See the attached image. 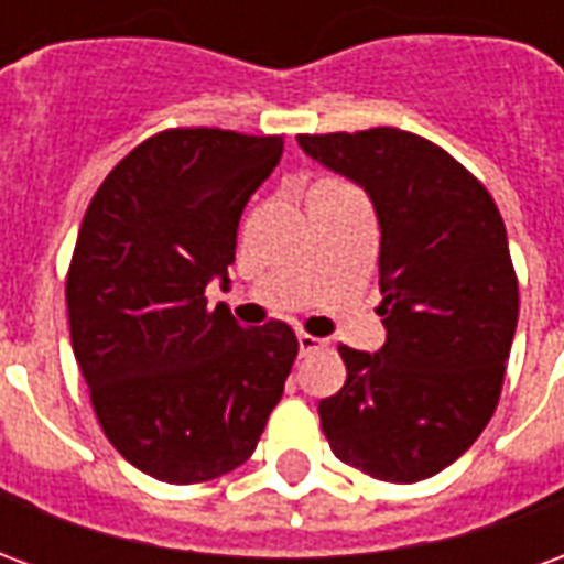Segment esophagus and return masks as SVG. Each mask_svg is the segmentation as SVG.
<instances>
[{
  "label": "esophagus",
  "mask_w": 564,
  "mask_h": 564,
  "mask_svg": "<svg viewBox=\"0 0 564 564\" xmlns=\"http://www.w3.org/2000/svg\"><path fill=\"white\" fill-rule=\"evenodd\" d=\"M319 347H323V341H319V338H314V335H307V332H302V335H299V354L302 356L317 354Z\"/></svg>",
  "instance_id": "34e87169"
}]
</instances>
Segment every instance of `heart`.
<instances>
[{
	"label": "heart",
	"mask_w": 564,
	"mask_h": 564,
	"mask_svg": "<svg viewBox=\"0 0 564 564\" xmlns=\"http://www.w3.org/2000/svg\"><path fill=\"white\" fill-rule=\"evenodd\" d=\"M326 184H329V181H326ZM317 186H319V184H317Z\"/></svg>",
	"instance_id": "1"
}]
</instances>
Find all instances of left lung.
I'll return each instance as SVG.
<instances>
[{"label": "left lung", "instance_id": "8db88e82", "mask_svg": "<svg viewBox=\"0 0 564 564\" xmlns=\"http://www.w3.org/2000/svg\"><path fill=\"white\" fill-rule=\"evenodd\" d=\"M380 223L378 354L341 344L347 380L319 402L332 453L387 484L444 471L496 414L520 314L508 232L486 186L404 129L299 135Z\"/></svg>", "mask_w": 564, "mask_h": 564}]
</instances>
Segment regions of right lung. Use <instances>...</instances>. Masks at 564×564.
<instances>
[{"instance_id":"add662e5","label":"right lung","mask_w":564,"mask_h":564,"mask_svg":"<svg viewBox=\"0 0 564 564\" xmlns=\"http://www.w3.org/2000/svg\"><path fill=\"white\" fill-rule=\"evenodd\" d=\"M283 135L165 129L117 162L80 223L66 278L72 350L115 449L162 484L245 465L299 354L271 319L238 326L205 286H229L245 205Z\"/></svg>"}]
</instances>
